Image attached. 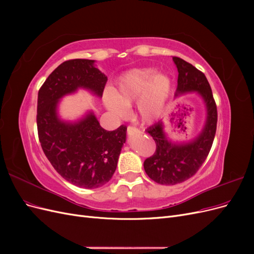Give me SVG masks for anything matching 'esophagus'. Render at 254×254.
<instances>
[{
	"mask_svg": "<svg viewBox=\"0 0 254 254\" xmlns=\"http://www.w3.org/2000/svg\"><path fill=\"white\" fill-rule=\"evenodd\" d=\"M136 132H137V129L134 128V127H132V126H129V127L127 128V133H128L129 136H131V135L135 134Z\"/></svg>",
	"mask_w": 254,
	"mask_h": 254,
	"instance_id": "obj_1",
	"label": "esophagus"
}]
</instances>
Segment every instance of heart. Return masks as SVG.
<instances>
[{
    "mask_svg": "<svg viewBox=\"0 0 254 254\" xmlns=\"http://www.w3.org/2000/svg\"><path fill=\"white\" fill-rule=\"evenodd\" d=\"M173 87L171 76L152 67L132 68L121 75L114 87L104 95V104L117 118H124L135 103V113L144 124L162 115Z\"/></svg>",
    "mask_w": 254,
    "mask_h": 254,
    "instance_id": "b5f03b06",
    "label": "heart"
}]
</instances>
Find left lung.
Here are the masks:
<instances>
[{"mask_svg": "<svg viewBox=\"0 0 254 254\" xmlns=\"http://www.w3.org/2000/svg\"><path fill=\"white\" fill-rule=\"evenodd\" d=\"M173 61L178 70L176 97L188 93L200 96L205 107V122L201 131L190 141H173L165 132L163 120L146 130L157 148L144 161V170L151 180L164 186L181 183L197 173L209 155L217 125L216 104L204 74L179 57H173Z\"/></svg>", "mask_w": 254, "mask_h": 254, "instance_id": "left-lung-1", "label": "left lung"}]
</instances>
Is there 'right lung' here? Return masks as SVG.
Returning <instances> with one entry per match:
<instances>
[{
	"instance_id": "1",
	"label": "right lung",
	"mask_w": 254,
	"mask_h": 254,
	"mask_svg": "<svg viewBox=\"0 0 254 254\" xmlns=\"http://www.w3.org/2000/svg\"><path fill=\"white\" fill-rule=\"evenodd\" d=\"M107 76L95 60L73 59L58 65L38 93L37 127L41 147L64 179L82 189L101 188L112 178L126 142L127 127L107 131L94 112L76 121L59 117V102L79 89L101 98Z\"/></svg>"
}]
</instances>
